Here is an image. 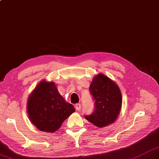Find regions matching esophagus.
<instances>
[{
	"label": "esophagus",
	"instance_id": "obj_1",
	"mask_svg": "<svg viewBox=\"0 0 159 159\" xmlns=\"http://www.w3.org/2000/svg\"><path fill=\"white\" fill-rule=\"evenodd\" d=\"M80 108H81V105H80V104H76L75 105V109L77 111H80Z\"/></svg>",
	"mask_w": 159,
	"mask_h": 159
}]
</instances>
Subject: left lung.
<instances>
[{"mask_svg": "<svg viewBox=\"0 0 159 159\" xmlns=\"http://www.w3.org/2000/svg\"><path fill=\"white\" fill-rule=\"evenodd\" d=\"M94 100V111L86 120L98 128L113 123L120 114L121 107V94L117 84L102 74L93 78L89 87Z\"/></svg>", "mask_w": 159, "mask_h": 159, "instance_id": "obj_1", "label": "left lung"}]
</instances>
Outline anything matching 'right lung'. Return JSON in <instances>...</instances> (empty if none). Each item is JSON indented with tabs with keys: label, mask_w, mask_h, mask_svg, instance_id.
Wrapping results in <instances>:
<instances>
[{
	"label": "right lung",
	"mask_w": 159,
	"mask_h": 159,
	"mask_svg": "<svg viewBox=\"0 0 159 159\" xmlns=\"http://www.w3.org/2000/svg\"><path fill=\"white\" fill-rule=\"evenodd\" d=\"M27 111L30 120L39 130L54 133L75 109L60 95L55 83L43 80L30 94Z\"/></svg>",
	"instance_id": "obj_1"
}]
</instances>
